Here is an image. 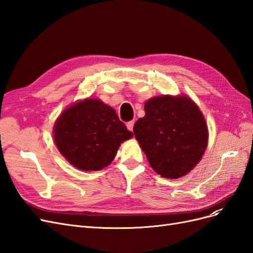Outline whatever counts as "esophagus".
Returning <instances> with one entry per match:
<instances>
[{
    "mask_svg": "<svg viewBox=\"0 0 253 253\" xmlns=\"http://www.w3.org/2000/svg\"><path fill=\"white\" fill-rule=\"evenodd\" d=\"M134 124H135V121H134V120H132V121H128V122H127V124H126V127H127L128 131H133Z\"/></svg>",
    "mask_w": 253,
    "mask_h": 253,
    "instance_id": "34e87169",
    "label": "esophagus"
}]
</instances>
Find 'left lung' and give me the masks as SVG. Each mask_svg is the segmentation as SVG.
I'll use <instances>...</instances> for the list:
<instances>
[{"label":"left lung","mask_w":253,"mask_h":253,"mask_svg":"<svg viewBox=\"0 0 253 253\" xmlns=\"http://www.w3.org/2000/svg\"><path fill=\"white\" fill-rule=\"evenodd\" d=\"M144 112L133 132L153 170L171 179L189 173L208 143V127L200 108L188 96L168 95L149 99Z\"/></svg>","instance_id":"8db88e82"}]
</instances>
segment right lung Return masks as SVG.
Listing matches in <instances>:
<instances>
[{
  "label": "right lung",
  "instance_id": "add662e5",
  "mask_svg": "<svg viewBox=\"0 0 253 253\" xmlns=\"http://www.w3.org/2000/svg\"><path fill=\"white\" fill-rule=\"evenodd\" d=\"M133 133L116 112L99 99H84L64 110L53 126V139L65 159L82 171L109 166L121 142Z\"/></svg>",
  "mask_w": 253,
  "mask_h": 253
}]
</instances>
